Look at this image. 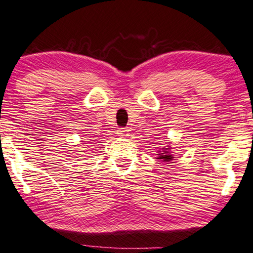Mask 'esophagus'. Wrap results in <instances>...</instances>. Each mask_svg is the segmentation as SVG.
<instances>
[{"mask_svg": "<svg viewBox=\"0 0 253 253\" xmlns=\"http://www.w3.org/2000/svg\"><path fill=\"white\" fill-rule=\"evenodd\" d=\"M130 132V127H120V130H118V133L122 136H127Z\"/></svg>", "mask_w": 253, "mask_h": 253, "instance_id": "esophagus-1", "label": "esophagus"}]
</instances>
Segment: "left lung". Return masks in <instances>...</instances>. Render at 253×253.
Segmentation results:
<instances>
[{
    "label": "left lung",
    "mask_w": 253,
    "mask_h": 253,
    "mask_svg": "<svg viewBox=\"0 0 253 253\" xmlns=\"http://www.w3.org/2000/svg\"><path fill=\"white\" fill-rule=\"evenodd\" d=\"M159 159L163 160V161H170V160H173V156L169 155V154H167V153H165L163 155H160Z\"/></svg>",
    "instance_id": "obj_1"
}]
</instances>
